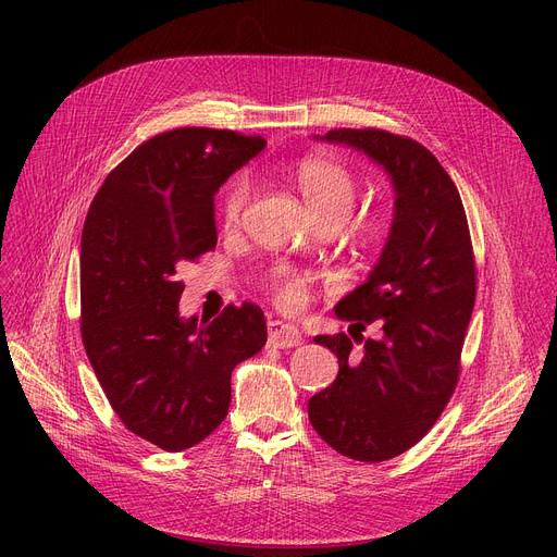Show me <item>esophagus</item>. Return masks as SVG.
<instances>
[{"label": "esophagus", "mask_w": 557, "mask_h": 557, "mask_svg": "<svg viewBox=\"0 0 557 557\" xmlns=\"http://www.w3.org/2000/svg\"><path fill=\"white\" fill-rule=\"evenodd\" d=\"M269 341L280 349H288L302 343V334L296 325L284 323V320H269Z\"/></svg>", "instance_id": "1"}]
</instances>
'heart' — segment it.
I'll list each match as a JSON object with an SVG mask.
<instances>
[{
	"label": "heart",
	"mask_w": 557,
	"mask_h": 557,
	"mask_svg": "<svg viewBox=\"0 0 557 557\" xmlns=\"http://www.w3.org/2000/svg\"><path fill=\"white\" fill-rule=\"evenodd\" d=\"M298 189L307 202L309 212L315 216L318 223H332L341 225L352 214L357 198H359V183L341 164L334 162H320V160H305L296 171ZM255 191V183L248 173H242L234 178L221 198V216L227 227H237L244 221V214L250 205ZM393 227V214L388 210H374L361 214L352 221V237L366 244H379L388 237ZM275 298L282 307H300L305 300L307 280L296 273L290 267H275L271 275Z\"/></svg>",
	"instance_id": "b5f03b06"
}]
</instances>
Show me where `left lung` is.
Listing matches in <instances>:
<instances>
[{
  "mask_svg": "<svg viewBox=\"0 0 557 557\" xmlns=\"http://www.w3.org/2000/svg\"><path fill=\"white\" fill-rule=\"evenodd\" d=\"M315 139L368 156L395 191L382 255L334 307L349 330L379 323L384 336L368 338L361 352L345 334L315 336L338 357V374L307 406L330 447L382 462L420 443L456 388L476 298L470 227L454 181L416 139L376 128H336Z\"/></svg>",
  "mask_w": 557,
  "mask_h": 557,
  "instance_id": "obj_1",
  "label": "left lung"
}]
</instances>
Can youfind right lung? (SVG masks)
Wrapping results in <instances>:
<instances>
[{
    "mask_svg": "<svg viewBox=\"0 0 557 557\" xmlns=\"http://www.w3.org/2000/svg\"><path fill=\"white\" fill-rule=\"evenodd\" d=\"M267 139L216 128L160 133L116 164L81 237V336L128 431L164 451L205 441L227 416L234 366L267 345L257 305L212 323L183 318L178 271L216 246L214 196Z\"/></svg>",
    "mask_w": 557,
    "mask_h": 557,
    "instance_id": "1",
    "label": "right lung"
}]
</instances>
